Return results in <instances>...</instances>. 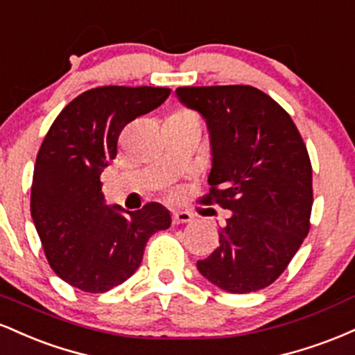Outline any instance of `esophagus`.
Listing matches in <instances>:
<instances>
[{"label": "esophagus", "instance_id": "34e87169", "mask_svg": "<svg viewBox=\"0 0 355 355\" xmlns=\"http://www.w3.org/2000/svg\"><path fill=\"white\" fill-rule=\"evenodd\" d=\"M193 220V215L190 211H173L172 215V222L173 225H178V223H187Z\"/></svg>", "mask_w": 355, "mask_h": 355}]
</instances>
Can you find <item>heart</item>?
<instances>
[{"label": "heart", "instance_id": "obj_1", "mask_svg": "<svg viewBox=\"0 0 355 355\" xmlns=\"http://www.w3.org/2000/svg\"><path fill=\"white\" fill-rule=\"evenodd\" d=\"M172 118H175V120H197L198 121V116L195 115L193 112H190V110H177V112L172 115Z\"/></svg>", "mask_w": 355, "mask_h": 355}]
</instances>
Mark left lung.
<instances>
[{"label":"left lung","instance_id":"obj_1","mask_svg":"<svg viewBox=\"0 0 355 355\" xmlns=\"http://www.w3.org/2000/svg\"><path fill=\"white\" fill-rule=\"evenodd\" d=\"M183 105L207 120L211 140L207 205L232 211L200 274L232 294L275 282L311 229L312 165L285 110L250 85L182 87Z\"/></svg>","mask_w":355,"mask_h":355}]
</instances>
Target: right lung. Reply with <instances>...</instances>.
<instances>
[{"instance_id": "add662e5", "label": "right lung", "mask_w": 355, "mask_h": 355, "mask_svg": "<svg viewBox=\"0 0 355 355\" xmlns=\"http://www.w3.org/2000/svg\"><path fill=\"white\" fill-rule=\"evenodd\" d=\"M170 88L98 87L55 118L36 155L31 217L48 263L71 287L101 294L140 267L148 239L168 229L170 211L105 203L100 175L116 157L121 130L168 98Z\"/></svg>"}]
</instances>
